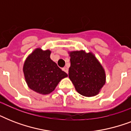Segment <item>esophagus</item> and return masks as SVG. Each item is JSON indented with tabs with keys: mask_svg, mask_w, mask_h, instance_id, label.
Returning <instances> with one entry per match:
<instances>
[{
	"mask_svg": "<svg viewBox=\"0 0 131 131\" xmlns=\"http://www.w3.org/2000/svg\"><path fill=\"white\" fill-rule=\"evenodd\" d=\"M64 72H66L68 74V73H69V69H68V68L67 67H64L63 68V69H62Z\"/></svg>",
	"mask_w": 131,
	"mask_h": 131,
	"instance_id": "esophagus-1",
	"label": "esophagus"
}]
</instances>
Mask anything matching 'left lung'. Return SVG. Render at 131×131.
I'll return each instance as SVG.
<instances>
[{
	"label": "left lung",
	"instance_id": "left-lung-1",
	"mask_svg": "<svg viewBox=\"0 0 131 131\" xmlns=\"http://www.w3.org/2000/svg\"><path fill=\"white\" fill-rule=\"evenodd\" d=\"M71 67L69 78L78 93L91 97L97 95L105 84L103 67L92 51L85 50L68 51Z\"/></svg>",
	"mask_w": 131,
	"mask_h": 131
}]
</instances>
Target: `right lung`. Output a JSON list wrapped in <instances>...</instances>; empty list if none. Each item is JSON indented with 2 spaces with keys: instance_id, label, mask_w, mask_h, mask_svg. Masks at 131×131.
<instances>
[{
  "instance_id": "obj_1",
  "label": "right lung",
  "mask_w": 131,
  "mask_h": 131,
  "mask_svg": "<svg viewBox=\"0 0 131 131\" xmlns=\"http://www.w3.org/2000/svg\"><path fill=\"white\" fill-rule=\"evenodd\" d=\"M51 51L37 47L26 58L23 66L25 81L30 89L45 95L51 93L68 75L50 58Z\"/></svg>"
}]
</instances>
